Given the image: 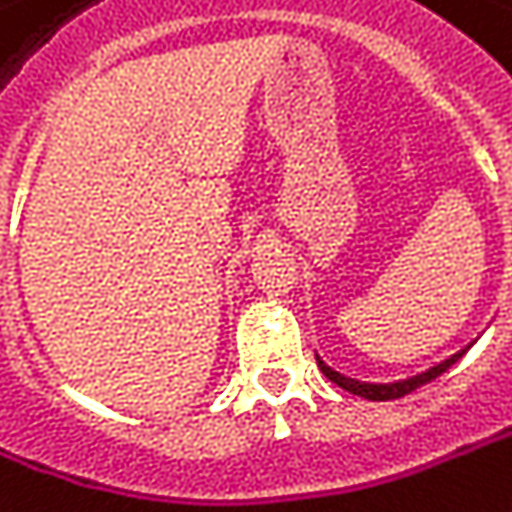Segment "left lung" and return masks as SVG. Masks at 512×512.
I'll return each mask as SVG.
<instances>
[{
  "label": "left lung",
  "instance_id": "8db88e82",
  "mask_svg": "<svg viewBox=\"0 0 512 512\" xmlns=\"http://www.w3.org/2000/svg\"><path fill=\"white\" fill-rule=\"evenodd\" d=\"M464 356V350H458L455 356H449V359H443L440 365L435 368H429L426 374H417V376H408V379H400V382H359V379H350V376L339 374V371H333L330 365H324L321 359L316 356L318 368H321V374L327 376L330 382H336L339 388H345L350 394H359V397H365V400H400V397H406L411 394L414 388H420V385H426V382H432L435 376H440L443 371H449L458 359Z\"/></svg>",
  "mask_w": 512,
  "mask_h": 512
}]
</instances>
